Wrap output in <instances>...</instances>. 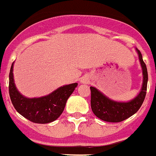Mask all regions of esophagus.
<instances>
[{"label":"esophagus","mask_w":156,"mask_h":156,"mask_svg":"<svg viewBox=\"0 0 156 156\" xmlns=\"http://www.w3.org/2000/svg\"><path fill=\"white\" fill-rule=\"evenodd\" d=\"M81 82L82 83H87V82H88V77H87V76H84V77H83L81 79Z\"/></svg>","instance_id":"34e87169"}]
</instances>
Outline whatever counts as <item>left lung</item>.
Segmentation results:
<instances>
[{
  "label": "left lung",
  "mask_w": 156,
  "mask_h": 156,
  "mask_svg": "<svg viewBox=\"0 0 156 156\" xmlns=\"http://www.w3.org/2000/svg\"><path fill=\"white\" fill-rule=\"evenodd\" d=\"M136 51L142 69L143 83L140 92L135 98L127 102L113 101L101 93L96 87H90L92 111L99 119L108 122H122L134 115L141 107L146 98L148 73L146 63L143 61L141 53L137 49Z\"/></svg>",
  "instance_id": "1"
}]
</instances>
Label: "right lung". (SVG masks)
Segmentation results:
<instances>
[{
    "instance_id": "right-lung-1",
    "label": "right lung",
    "mask_w": 156,
    "mask_h": 156,
    "mask_svg": "<svg viewBox=\"0 0 156 156\" xmlns=\"http://www.w3.org/2000/svg\"><path fill=\"white\" fill-rule=\"evenodd\" d=\"M13 64L9 74V94L15 109L21 116L34 123L46 124L58 119L64 110L66 101L78 83L58 87L53 93L41 98H28L17 90L13 77Z\"/></svg>"
}]
</instances>
